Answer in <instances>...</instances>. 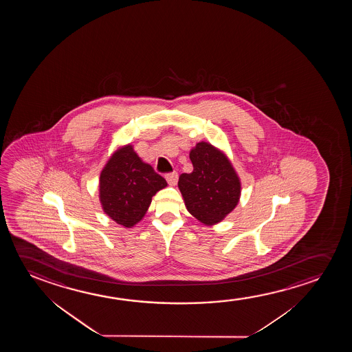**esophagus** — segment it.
Instances as JSON below:
<instances>
[{
    "label": "esophagus",
    "mask_w": 352,
    "mask_h": 352,
    "mask_svg": "<svg viewBox=\"0 0 352 352\" xmlns=\"http://www.w3.org/2000/svg\"><path fill=\"white\" fill-rule=\"evenodd\" d=\"M166 180H167V183H168L170 186H175L177 183H178V173L173 172V173L167 174V175H166Z\"/></svg>",
    "instance_id": "1"
}]
</instances>
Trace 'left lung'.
<instances>
[{
  "label": "left lung",
  "instance_id": "left-lung-1",
  "mask_svg": "<svg viewBox=\"0 0 352 352\" xmlns=\"http://www.w3.org/2000/svg\"><path fill=\"white\" fill-rule=\"evenodd\" d=\"M192 173L179 177L188 212L207 226L221 222L241 199V183L223 150L199 142L190 151Z\"/></svg>",
  "mask_w": 352,
  "mask_h": 352
}]
</instances>
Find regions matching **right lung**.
<instances>
[{"instance_id": "add662e5", "label": "right lung", "mask_w": 352, "mask_h": 352, "mask_svg": "<svg viewBox=\"0 0 352 352\" xmlns=\"http://www.w3.org/2000/svg\"><path fill=\"white\" fill-rule=\"evenodd\" d=\"M167 186V182L145 164L131 144L111 154L100 174L98 197L102 209L113 221L131 227L143 220L151 198Z\"/></svg>"}]
</instances>
